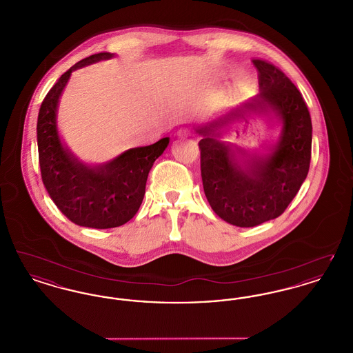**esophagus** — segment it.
Returning <instances> with one entry per match:
<instances>
[{
	"instance_id": "1",
	"label": "esophagus",
	"mask_w": 353,
	"mask_h": 353,
	"mask_svg": "<svg viewBox=\"0 0 353 353\" xmlns=\"http://www.w3.org/2000/svg\"><path fill=\"white\" fill-rule=\"evenodd\" d=\"M177 136H179L180 139H186V137H189V136H190V130H188V128H181V130H179V131H177Z\"/></svg>"
}]
</instances>
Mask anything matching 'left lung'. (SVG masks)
Wrapping results in <instances>:
<instances>
[{
	"label": "left lung",
	"instance_id": "left-lung-1",
	"mask_svg": "<svg viewBox=\"0 0 353 353\" xmlns=\"http://www.w3.org/2000/svg\"><path fill=\"white\" fill-rule=\"evenodd\" d=\"M259 94L242 107L196 130L202 134L203 192L214 213L239 228H252L279 217L299 192L311 161L312 123L302 94L282 70L252 59ZM246 110L274 114L283 123L279 143L266 157H250L221 142L219 130ZM248 159L241 165L237 153Z\"/></svg>",
	"mask_w": 353,
	"mask_h": 353
}]
</instances>
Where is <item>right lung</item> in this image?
Instances as JSON below:
<instances>
[{
  "label": "right lung",
  "instance_id": "add662e5",
  "mask_svg": "<svg viewBox=\"0 0 353 353\" xmlns=\"http://www.w3.org/2000/svg\"><path fill=\"white\" fill-rule=\"evenodd\" d=\"M112 57L111 52H98L68 68L45 97L37 121L41 176L51 200L71 222L94 229L118 228L134 217L144 199L152 165L169 144V137H163L97 167L81 163L62 144L57 111L71 72Z\"/></svg>",
  "mask_w": 353,
  "mask_h": 353
}]
</instances>
